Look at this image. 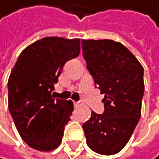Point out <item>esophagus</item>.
<instances>
[{"instance_id":"obj_1","label":"esophagus","mask_w":159,"mask_h":159,"mask_svg":"<svg viewBox=\"0 0 159 159\" xmlns=\"http://www.w3.org/2000/svg\"><path fill=\"white\" fill-rule=\"evenodd\" d=\"M74 105H75V106H80L81 103L80 102H74Z\"/></svg>"}]
</instances>
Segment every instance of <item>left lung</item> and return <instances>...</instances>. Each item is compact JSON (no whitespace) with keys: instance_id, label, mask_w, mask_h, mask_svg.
I'll return each mask as SVG.
<instances>
[{"instance_id":"1","label":"left lung","mask_w":159,"mask_h":159,"mask_svg":"<svg viewBox=\"0 0 159 159\" xmlns=\"http://www.w3.org/2000/svg\"><path fill=\"white\" fill-rule=\"evenodd\" d=\"M82 50L105 107L103 114L92 111L83 123L87 145L99 154H116L140 118L143 67L124 45L112 40H82Z\"/></svg>"}]
</instances>
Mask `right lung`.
<instances>
[{
  "instance_id": "obj_1",
  "label": "right lung",
  "mask_w": 159,
  "mask_h": 159,
  "mask_svg": "<svg viewBox=\"0 0 159 159\" xmlns=\"http://www.w3.org/2000/svg\"><path fill=\"white\" fill-rule=\"evenodd\" d=\"M80 54V39L46 37L22 51L8 81L9 110L22 139L51 151L62 141L74 105L52 92L65 63Z\"/></svg>"
}]
</instances>
